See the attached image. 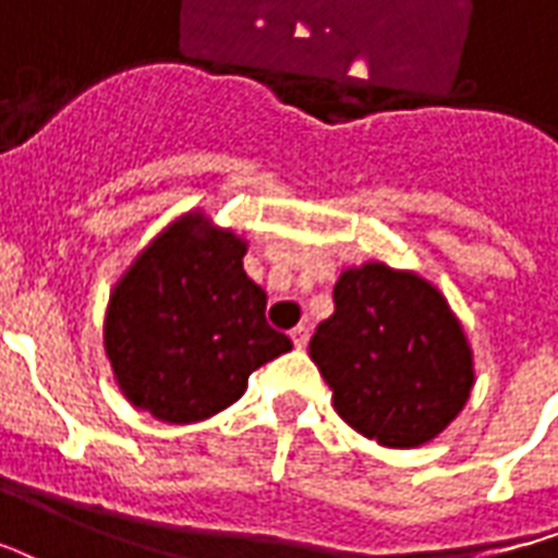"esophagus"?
<instances>
[{"mask_svg":"<svg viewBox=\"0 0 558 558\" xmlns=\"http://www.w3.org/2000/svg\"><path fill=\"white\" fill-rule=\"evenodd\" d=\"M291 341H294V348L296 351H303L308 344V327L306 324H300V327L291 329Z\"/></svg>","mask_w":558,"mask_h":558,"instance_id":"1","label":"esophagus"}]
</instances>
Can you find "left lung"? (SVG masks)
<instances>
[{
  "mask_svg": "<svg viewBox=\"0 0 558 558\" xmlns=\"http://www.w3.org/2000/svg\"><path fill=\"white\" fill-rule=\"evenodd\" d=\"M336 312L308 341L332 408L386 449L440 437L470 401L473 348L434 282L384 262L344 267Z\"/></svg>",
  "mask_w": 558,
  "mask_h": 558,
  "instance_id": "obj_1",
  "label": "left lung"
}]
</instances>
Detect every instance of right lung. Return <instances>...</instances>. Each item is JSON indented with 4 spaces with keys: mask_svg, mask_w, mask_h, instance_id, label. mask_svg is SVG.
<instances>
[{
    "mask_svg": "<svg viewBox=\"0 0 558 558\" xmlns=\"http://www.w3.org/2000/svg\"><path fill=\"white\" fill-rule=\"evenodd\" d=\"M246 238L202 207L172 219L112 288L104 351L121 396L169 425L231 408L250 374L291 351L243 270Z\"/></svg>",
    "mask_w": 558,
    "mask_h": 558,
    "instance_id": "right-lung-1",
    "label": "right lung"
}]
</instances>
